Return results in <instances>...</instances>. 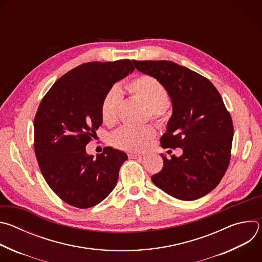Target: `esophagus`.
Here are the masks:
<instances>
[{
	"label": "esophagus",
	"instance_id": "obj_1",
	"mask_svg": "<svg viewBox=\"0 0 262 262\" xmlns=\"http://www.w3.org/2000/svg\"><path fill=\"white\" fill-rule=\"evenodd\" d=\"M128 158L132 160H143L145 158V155H137V154H129Z\"/></svg>",
	"mask_w": 262,
	"mask_h": 262
}]
</instances>
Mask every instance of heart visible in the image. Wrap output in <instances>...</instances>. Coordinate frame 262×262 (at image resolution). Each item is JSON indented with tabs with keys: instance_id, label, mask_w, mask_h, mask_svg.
<instances>
[{
	"instance_id": "b5f03b06",
	"label": "heart",
	"mask_w": 262,
	"mask_h": 262,
	"mask_svg": "<svg viewBox=\"0 0 262 262\" xmlns=\"http://www.w3.org/2000/svg\"><path fill=\"white\" fill-rule=\"evenodd\" d=\"M127 89L133 96L147 106L151 118L158 121L166 120V102L169 95L167 89L159 80L147 74H141L128 83ZM120 102L121 92L118 88H112L105 94L100 105L101 119L105 124L113 125L116 123ZM156 135V129L151 125L141 127L122 126L112 135L111 144L124 151H141L155 139Z\"/></svg>"
}]
</instances>
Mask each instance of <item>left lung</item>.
Wrapping results in <instances>:
<instances>
[{"mask_svg": "<svg viewBox=\"0 0 262 262\" xmlns=\"http://www.w3.org/2000/svg\"><path fill=\"white\" fill-rule=\"evenodd\" d=\"M133 62L167 89L173 113L161 145L183 151L171 160L162 156L164 167L152 182L180 200L205 196L220 183L231 157L233 123L219 91L201 74L172 61Z\"/></svg>", "mask_w": 262, "mask_h": 262, "instance_id": "left-lung-1", "label": "left lung"}]
</instances>
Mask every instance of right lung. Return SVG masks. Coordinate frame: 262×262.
I'll return each mask as SVG.
<instances>
[{"instance_id": "obj_1", "label": "right lung", "mask_w": 262, "mask_h": 262, "mask_svg": "<svg viewBox=\"0 0 262 262\" xmlns=\"http://www.w3.org/2000/svg\"><path fill=\"white\" fill-rule=\"evenodd\" d=\"M130 60L88 62L62 76L42 98L34 119V149L50 188L64 202L89 208L114 190L125 152L86 145L101 125L100 105L113 85L133 72Z\"/></svg>"}]
</instances>
